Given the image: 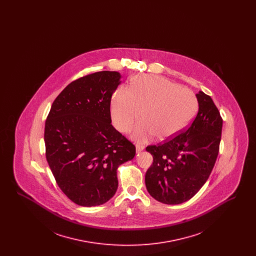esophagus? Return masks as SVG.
Returning a JSON list of instances; mask_svg holds the SVG:
<instances>
[{
  "instance_id": "34e87169",
  "label": "esophagus",
  "mask_w": 256,
  "mask_h": 256,
  "mask_svg": "<svg viewBox=\"0 0 256 256\" xmlns=\"http://www.w3.org/2000/svg\"><path fill=\"white\" fill-rule=\"evenodd\" d=\"M144 148H145V146H143L142 144H136V152H142Z\"/></svg>"
}]
</instances>
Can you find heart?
Masks as SVG:
<instances>
[{"label":"heart","instance_id":"obj_1","mask_svg":"<svg viewBox=\"0 0 256 256\" xmlns=\"http://www.w3.org/2000/svg\"><path fill=\"white\" fill-rule=\"evenodd\" d=\"M196 111L198 100L191 90L154 74L136 78L130 89L118 88L110 104L112 122L121 132L132 126L141 112L143 121L132 134L140 141L154 135L160 141L170 140L192 122Z\"/></svg>","mask_w":256,"mask_h":256}]
</instances>
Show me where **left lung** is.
Instances as JSON below:
<instances>
[{"mask_svg":"<svg viewBox=\"0 0 256 256\" xmlns=\"http://www.w3.org/2000/svg\"><path fill=\"white\" fill-rule=\"evenodd\" d=\"M196 97L198 111L190 126L163 144L146 148L154 158L145 176L146 190L165 204H180L193 198L206 182L219 154V110L202 91Z\"/></svg>","mask_w":256,"mask_h":256,"instance_id":"8db88e82","label":"left lung"}]
</instances>
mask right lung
Returning <instances> with one entry per match:
<instances>
[{
    "mask_svg": "<svg viewBox=\"0 0 256 256\" xmlns=\"http://www.w3.org/2000/svg\"><path fill=\"white\" fill-rule=\"evenodd\" d=\"M118 72L80 78L54 100L45 124L46 158L61 191L80 206L106 204L118 188V167L135 146L111 124Z\"/></svg>",
    "mask_w": 256,
    "mask_h": 256,
    "instance_id": "obj_1",
    "label": "right lung"
}]
</instances>
